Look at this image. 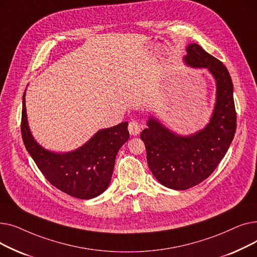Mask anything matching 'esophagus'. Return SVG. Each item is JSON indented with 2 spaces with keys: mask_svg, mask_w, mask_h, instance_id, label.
<instances>
[{
  "mask_svg": "<svg viewBox=\"0 0 257 257\" xmlns=\"http://www.w3.org/2000/svg\"><path fill=\"white\" fill-rule=\"evenodd\" d=\"M128 130L130 132L131 136H139L141 132V125L138 123V121H130L129 126H128Z\"/></svg>",
  "mask_w": 257,
  "mask_h": 257,
  "instance_id": "34e87169",
  "label": "esophagus"
}]
</instances>
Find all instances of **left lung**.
<instances>
[{
  "label": "left lung",
  "instance_id": "obj_1",
  "mask_svg": "<svg viewBox=\"0 0 257 257\" xmlns=\"http://www.w3.org/2000/svg\"><path fill=\"white\" fill-rule=\"evenodd\" d=\"M183 61L194 69H206L215 81V103L208 124L190 136H179L150 116L148 128L141 133L154 177L176 191L187 190L210 176L228 151L236 129L233 84L226 66L197 44L186 47Z\"/></svg>",
  "mask_w": 257,
  "mask_h": 257
}]
</instances>
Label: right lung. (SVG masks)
<instances>
[{"mask_svg":"<svg viewBox=\"0 0 257 257\" xmlns=\"http://www.w3.org/2000/svg\"><path fill=\"white\" fill-rule=\"evenodd\" d=\"M23 96L22 137L27 151L46 179L61 192L78 199H92L106 191L116 154L129 139L128 121L99 130L78 149L58 153L40 146L33 138Z\"/></svg>","mask_w":257,"mask_h":257,"instance_id":"add662e5","label":"right lung"}]
</instances>
